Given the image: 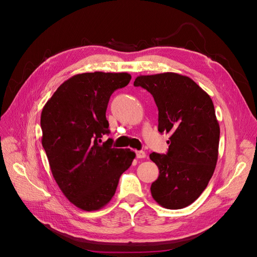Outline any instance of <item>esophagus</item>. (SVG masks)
<instances>
[{"instance_id": "34e87169", "label": "esophagus", "mask_w": 257, "mask_h": 257, "mask_svg": "<svg viewBox=\"0 0 257 257\" xmlns=\"http://www.w3.org/2000/svg\"><path fill=\"white\" fill-rule=\"evenodd\" d=\"M136 158L137 159H144L146 158V152L145 151H136Z\"/></svg>"}]
</instances>
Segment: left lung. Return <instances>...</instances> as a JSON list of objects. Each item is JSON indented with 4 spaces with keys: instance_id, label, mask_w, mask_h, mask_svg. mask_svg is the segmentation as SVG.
Instances as JSON below:
<instances>
[{
    "instance_id": "1",
    "label": "left lung",
    "mask_w": 257,
    "mask_h": 257,
    "mask_svg": "<svg viewBox=\"0 0 257 257\" xmlns=\"http://www.w3.org/2000/svg\"><path fill=\"white\" fill-rule=\"evenodd\" d=\"M134 85L151 93L159 132L170 134L168 152L150 154L160 170L152 197L167 209L188 207L207 188L216 165L220 125L212 99L190 77L176 73L141 75Z\"/></svg>"
}]
</instances>
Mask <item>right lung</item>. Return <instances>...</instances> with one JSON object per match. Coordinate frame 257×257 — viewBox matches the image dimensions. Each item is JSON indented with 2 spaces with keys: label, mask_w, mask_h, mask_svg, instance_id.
<instances>
[{
  "label": "right lung",
  "mask_w": 257,
  "mask_h": 257,
  "mask_svg": "<svg viewBox=\"0 0 257 257\" xmlns=\"http://www.w3.org/2000/svg\"><path fill=\"white\" fill-rule=\"evenodd\" d=\"M127 73H83L62 83L45 104L42 145L54 180L65 197L84 211L102 209L113 197L135 152L115 149L106 109L112 93L131 80Z\"/></svg>",
  "instance_id": "1"
}]
</instances>
